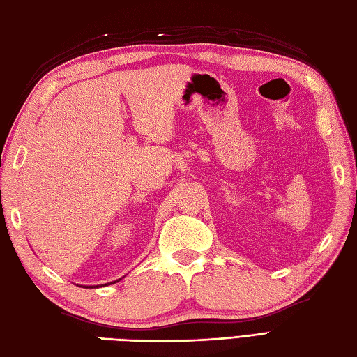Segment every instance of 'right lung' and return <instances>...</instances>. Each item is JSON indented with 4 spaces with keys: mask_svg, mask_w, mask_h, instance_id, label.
<instances>
[{
    "mask_svg": "<svg viewBox=\"0 0 357 357\" xmlns=\"http://www.w3.org/2000/svg\"><path fill=\"white\" fill-rule=\"evenodd\" d=\"M118 280H119V279H118ZM115 282H116V280H113V282H110V284H115ZM110 284H109V285H110ZM104 285H107V284H104ZM96 287H98V285H96ZM84 288H93V287H84Z\"/></svg>",
    "mask_w": 357,
    "mask_h": 357,
    "instance_id": "right-lung-1",
    "label": "right lung"
}]
</instances>
